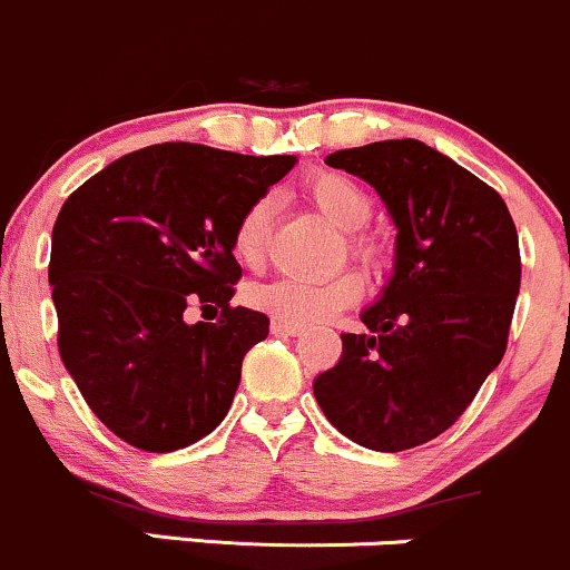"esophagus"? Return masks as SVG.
Returning <instances> with one entry per match:
<instances>
[{
    "label": "esophagus",
    "instance_id": "esophagus-1",
    "mask_svg": "<svg viewBox=\"0 0 570 570\" xmlns=\"http://www.w3.org/2000/svg\"><path fill=\"white\" fill-rule=\"evenodd\" d=\"M272 334L296 336L302 334V326H298V323H287V321H279V317H272Z\"/></svg>",
    "mask_w": 570,
    "mask_h": 570
}]
</instances>
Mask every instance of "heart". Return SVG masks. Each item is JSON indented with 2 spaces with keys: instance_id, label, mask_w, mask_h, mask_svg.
Returning a JSON list of instances; mask_svg holds the SVG:
<instances>
[{
  "instance_id": "1",
  "label": "heart",
  "mask_w": 570,
  "mask_h": 570,
  "mask_svg": "<svg viewBox=\"0 0 570 570\" xmlns=\"http://www.w3.org/2000/svg\"><path fill=\"white\" fill-rule=\"evenodd\" d=\"M304 193L317 209L332 219L336 228L347 230V255L372 277L383 274L391 261L389 244L364 228L372 219V212H375V198H372L370 189L358 185L351 176L340 174V170H312L304 179ZM272 214L274 204L268 195L249 200L244 212L238 214L234 225V253L244 266L258 268L266 258L268 236H272ZM361 296H364V283H361L356 272H342L328 279H317V283L279 277L266 285H255L249 291L253 307L268 312L279 321L298 323V326L328 321L336 312L353 307Z\"/></svg>"
}]
</instances>
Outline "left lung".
I'll use <instances>...</instances> for the list:
<instances>
[{
	"instance_id": "obj_1",
	"label": "left lung",
	"mask_w": 570,
	"mask_h": 570,
	"mask_svg": "<svg viewBox=\"0 0 570 570\" xmlns=\"http://www.w3.org/2000/svg\"><path fill=\"white\" fill-rule=\"evenodd\" d=\"M377 189L396 225L394 277L342 334V358L312 383L326 419L372 451L443 434L500 364L522 258L498 189L415 138L326 157Z\"/></svg>"
}]
</instances>
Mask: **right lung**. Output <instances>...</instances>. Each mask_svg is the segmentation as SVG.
<instances>
[{
  "mask_svg": "<svg viewBox=\"0 0 570 570\" xmlns=\"http://www.w3.org/2000/svg\"><path fill=\"white\" fill-rule=\"evenodd\" d=\"M293 163L155 144L65 200L48 263L59 356L125 443L151 454L187 449L228 415L244 356L268 336L263 312L230 304L242 279L234 225ZM189 303L220 321L189 327Z\"/></svg>",
  "mask_w": 570,
  "mask_h": 570,
  "instance_id": "right-lung-1",
  "label": "right lung"
}]
</instances>
